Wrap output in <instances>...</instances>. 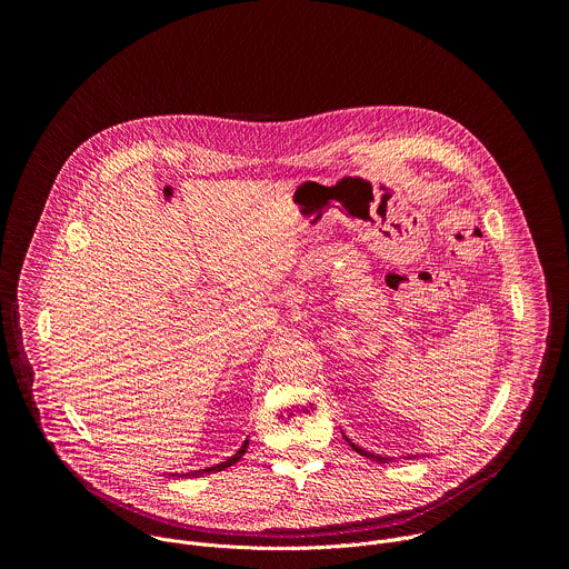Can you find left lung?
I'll use <instances>...</instances> for the list:
<instances>
[{
  "label": "left lung",
  "instance_id": "1",
  "mask_svg": "<svg viewBox=\"0 0 569 569\" xmlns=\"http://www.w3.org/2000/svg\"><path fill=\"white\" fill-rule=\"evenodd\" d=\"M345 439L349 441V446L358 452V455H362V457H367V459H371V461H380V463H387L389 461V457H378V455H373V452H367V450H362V448H358L356 443H351V439L345 435Z\"/></svg>",
  "mask_w": 569,
  "mask_h": 569
}]
</instances>
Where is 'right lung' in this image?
<instances>
[{"label": "right lung", "mask_w": 569, "mask_h": 569, "mask_svg": "<svg viewBox=\"0 0 569 569\" xmlns=\"http://www.w3.org/2000/svg\"><path fill=\"white\" fill-rule=\"evenodd\" d=\"M248 446H250V441L246 439V443H242L238 450H236V455H231L227 461H222V463H218V466H211V468H202V470H193V472H182V475H178V477H200V475H207V472H218V470H224V468H229L231 463H236L242 455H246V450H248ZM176 477V475H173Z\"/></svg>", "instance_id": "right-lung-1"}]
</instances>
